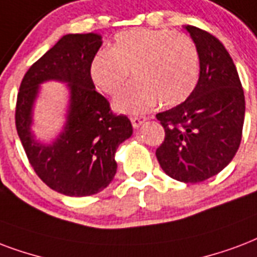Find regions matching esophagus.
<instances>
[{
  "label": "esophagus",
  "mask_w": 257,
  "mask_h": 257,
  "mask_svg": "<svg viewBox=\"0 0 257 257\" xmlns=\"http://www.w3.org/2000/svg\"><path fill=\"white\" fill-rule=\"evenodd\" d=\"M146 120V117H131V122H132L133 128L135 129L140 128V125H143V122Z\"/></svg>",
  "instance_id": "esophagus-1"
}]
</instances>
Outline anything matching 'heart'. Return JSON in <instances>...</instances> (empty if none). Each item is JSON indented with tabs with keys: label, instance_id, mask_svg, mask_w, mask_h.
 I'll list each match as a JSON object with an SVG mask.
<instances>
[{
	"label": "heart",
	"instance_id": "1",
	"mask_svg": "<svg viewBox=\"0 0 257 257\" xmlns=\"http://www.w3.org/2000/svg\"><path fill=\"white\" fill-rule=\"evenodd\" d=\"M114 109L140 114L162 102L176 106L185 102L197 86L199 55L187 35L166 29L136 28L115 35L110 51H99L91 60V81L105 94H115Z\"/></svg>",
	"mask_w": 257,
	"mask_h": 257
}]
</instances>
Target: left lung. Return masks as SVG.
Listing matches in <instances>:
<instances>
[{
	"label": "left lung",
	"instance_id": "1",
	"mask_svg": "<svg viewBox=\"0 0 257 257\" xmlns=\"http://www.w3.org/2000/svg\"><path fill=\"white\" fill-rule=\"evenodd\" d=\"M199 55V79L185 102L156 114L166 137L156 150L172 179L198 183L228 166L241 142L245 98L224 44L206 31L186 25Z\"/></svg>",
	"mask_w": 257,
	"mask_h": 257
}]
</instances>
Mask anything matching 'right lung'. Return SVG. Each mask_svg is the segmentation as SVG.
<instances>
[{
  "instance_id": "1",
  "label": "right lung",
  "mask_w": 257,
  "mask_h": 257,
  "mask_svg": "<svg viewBox=\"0 0 257 257\" xmlns=\"http://www.w3.org/2000/svg\"><path fill=\"white\" fill-rule=\"evenodd\" d=\"M101 46L98 33L64 35L29 67L17 95L16 128L29 163L48 187L68 197L106 189L117 171L115 151L133 133L128 117L111 113L90 78ZM48 80L68 83L69 106L62 132L52 143H42L32 132L33 107L40 85Z\"/></svg>"
}]
</instances>
